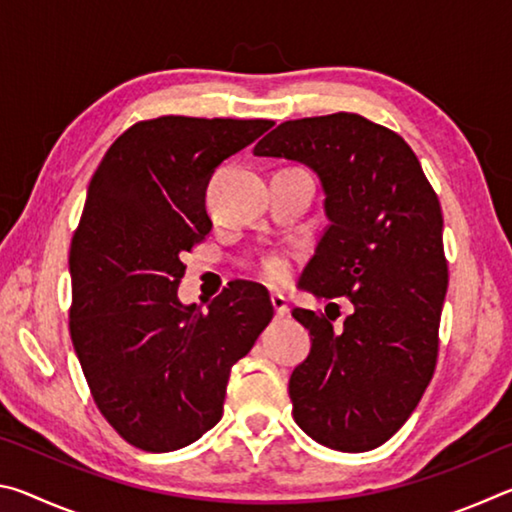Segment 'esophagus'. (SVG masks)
<instances>
[{
    "label": "esophagus",
    "mask_w": 512,
    "mask_h": 512,
    "mask_svg": "<svg viewBox=\"0 0 512 512\" xmlns=\"http://www.w3.org/2000/svg\"><path fill=\"white\" fill-rule=\"evenodd\" d=\"M271 302H273V309H275L277 318L289 316V300H287V296H284V293H271Z\"/></svg>",
    "instance_id": "esophagus-1"
}]
</instances>
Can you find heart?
I'll use <instances>...</instances> for the list:
<instances>
[{
  "label": "heart",
  "instance_id": "heart-1",
  "mask_svg": "<svg viewBox=\"0 0 512 512\" xmlns=\"http://www.w3.org/2000/svg\"><path fill=\"white\" fill-rule=\"evenodd\" d=\"M287 271H289L287 259H284L282 255H271L264 262V275L268 277V280H273V282L282 280V277L287 275Z\"/></svg>",
  "mask_w": 512,
  "mask_h": 512
}]
</instances>
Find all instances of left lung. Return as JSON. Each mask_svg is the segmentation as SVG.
<instances>
[{
	"label": "left lung",
	"mask_w": 512,
	"mask_h": 512,
	"mask_svg": "<svg viewBox=\"0 0 512 512\" xmlns=\"http://www.w3.org/2000/svg\"><path fill=\"white\" fill-rule=\"evenodd\" d=\"M253 153L318 176L329 223L300 287L352 302L341 329L293 309L311 336L289 379L293 420L329 449L368 452L409 420L436 368L447 291L438 196L411 146L354 112L284 121Z\"/></svg>",
	"instance_id": "obj_1"
}]
</instances>
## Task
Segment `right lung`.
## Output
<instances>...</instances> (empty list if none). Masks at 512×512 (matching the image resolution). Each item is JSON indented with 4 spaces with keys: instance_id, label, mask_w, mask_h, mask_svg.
<instances>
[{
    "instance_id": "obj_1",
    "label": "right lung",
    "mask_w": 512,
    "mask_h": 512,
    "mask_svg": "<svg viewBox=\"0 0 512 512\" xmlns=\"http://www.w3.org/2000/svg\"><path fill=\"white\" fill-rule=\"evenodd\" d=\"M273 121L158 117L119 135L85 198L69 250V332L94 402L144 452L192 445L223 415L230 370L271 323L268 291L230 282L183 305L180 255L212 230L214 169Z\"/></svg>"
}]
</instances>
